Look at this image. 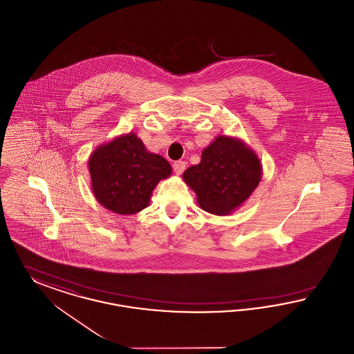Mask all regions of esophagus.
<instances>
[{
    "label": "esophagus",
    "mask_w": 354,
    "mask_h": 354,
    "mask_svg": "<svg viewBox=\"0 0 354 354\" xmlns=\"http://www.w3.org/2000/svg\"><path fill=\"white\" fill-rule=\"evenodd\" d=\"M185 162L184 160H176V162H174V165H172V167H174V171H175V174L176 175H180L184 170H185Z\"/></svg>",
    "instance_id": "esophagus-1"
}]
</instances>
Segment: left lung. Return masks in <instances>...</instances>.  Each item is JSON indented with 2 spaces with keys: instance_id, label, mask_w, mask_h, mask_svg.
Segmentation results:
<instances>
[{
  "instance_id": "left-lung-1",
  "label": "left lung",
  "mask_w": 354,
  "mask_h": 354,
  "mask_svg": "<svg viewBox=\"0 0 354 354\" xmlns=\"http://www.w3.org/2000/svg\"><path fill=\"white\" fill-rule=\"evenodd\" d=\"M262 178V163L245 141L217 136L201 153V160L184 171L183 180L196 194L198 207L227 216L250 198Z\"/></svg>"
}]
</instances>
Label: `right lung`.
<instances>
[{
  "label": "right lung",
  "mask_w": 354,
  "mask_h": 354,
  "mask_svg": "<svg viewBox=\"0 0 354 354\" xmlns=\"http://www.w3.org/2000/svg\"><path fill=\"white\" fill-rule=\"evenodd\" d=\"M88 169L95 198L117 214H136L149 207L156 184L172 172L170 163L150 153L133 131L97 146Z\"/></svg>",
  "instance_id": "1"
}]
</instances>
